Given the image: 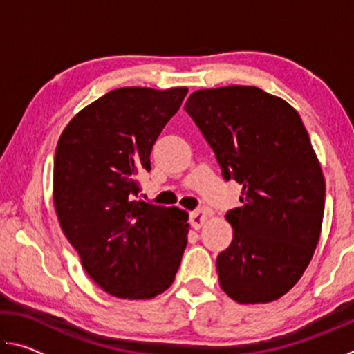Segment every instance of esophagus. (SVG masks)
Instances as JSON below:
<instances>
[{
  "mask_svg": "<svg viewBox=\"0 0 354 354\" xmlns=\"http://www.w3.org/2000/svg\"><path fill=\"white\" fill-rule=\"evenodd\" d=\"M207 218H209V212L205 211V209H198V211L190 212V223L195 227V230L201 227V225L205 223Z\"/></svg>",
  "mask_w": 354,
  "mask_h": 354,
  "instance_id": "34e87169",
  "label": "esophagus"
}]
</instances>
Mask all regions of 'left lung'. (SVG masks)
I'll list each match as a JSON object with an SVG mask.
<instances>
[{
    "label": "left lung",
    "instance_id": "obj_1",
    "mask_svg": "<svg viewBox=\"0 0 354 354\" xmlns=\"http://www.w3.org/2000/svg\"><path fill=\"white\" fill-rule=\"evenodd\" d=\"M184 109L214 149L221 175L242 185L225 218L232 241L217 256L218 283L241 304L286 295L320 239L325 178L298 112L253 86L195 91Z\"/></svg>",
    "mask_w": 354,
    "mask_h": 354
}]
</instances>
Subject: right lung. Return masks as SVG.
Returning a JSON list of instances; mask_svg holds the SVG:
<instances>
[{"label":"right lung","instance_id":"1","mask_svg":"<svg viewBox=\"0 0 354 354\" xmlns=\"http://www.w3.org/2000/svg\"><path fill=\"white\" fill-rule=\"evenodd\" d=\"M187 87H122L84 107L59 137L53 201L84 270L104 292L149 299L175 281L189 214L137 201L139 175Z\"/></svg>","mask_w":354,"mask_h":354}]
</instances>
